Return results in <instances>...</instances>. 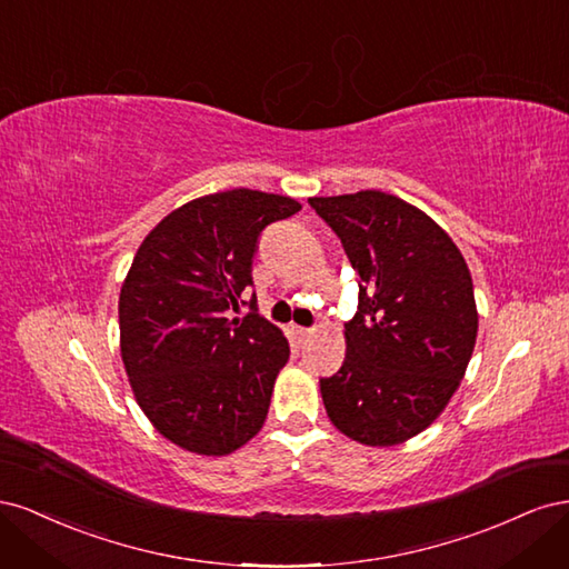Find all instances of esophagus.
Listing matches in <instances>:
<instances>
[{"label":"esophagus","instance_id":"34e87169","mask_svg":"<svg viewBox=\"0 0 569 569\" xmlns=\"http://www.w3.org/2000/svg\"><path fill=\"white\" fill-rule=\"evenodd\" d=\"M291 335H295V339L301 343L308 339V335H311V330L308 327H299V325H291Z\"/></svg>","mask_w":569,"mask_h":569}]
</instances>
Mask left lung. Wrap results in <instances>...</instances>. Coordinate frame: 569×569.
<instances>
[{
    "mask_svg": "<svg viewBox=\"0 0 569 569\" xmlns=\"http://www.w3.org/2000/svg\"><path fill=\"white\" fill-rule=\"evenodd\" d=\"M308 203L358 272L347 358L320 380L325 410L353 441L401 443L439 418L470 363L477 306L468 263L432 218L380 189Z\"/></svg>",
    "mask_w": 569,
    "mask_h": 569,
    "instance_id": "8db88e82",
    "label": "left lung"
}]
</instances>
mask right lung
<instances>
[{
	"instance_id": "add662e5",
	"label": "right lung",
	"mask_w": 569,
	"mask_h": 569,
	"mask_svg": "<svg viewBox=\"0 0 569 569\" xmlns=\"http://www.w3.org/2000/svg\"><path fill=\"white\" fill-rule=\"evenodd\" d=\"M299 211L289 197L228 189L168 213L137 249L118 301L120 353L137 403L180 449L226 456L263 427L289 343L242 291L261 232ZM239 305L252 311L228 321Z\"/></svg>"
}]
</instances>
